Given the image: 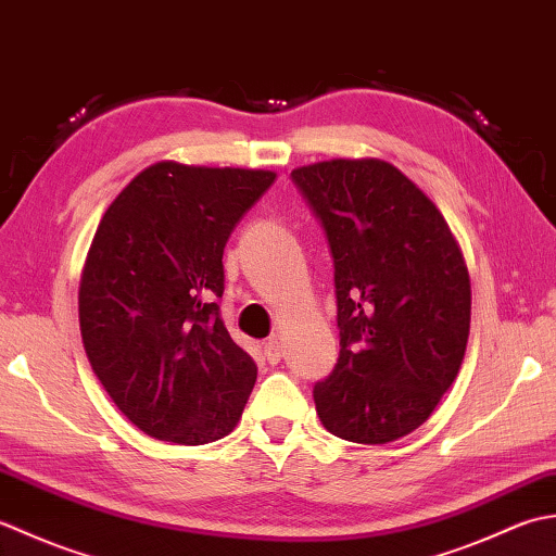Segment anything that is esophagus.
<instances>
[{
  "instance_id": "1",
  "label": "esophagus",
  "mask_w": 556,
  "mask_h": 556,
  "mask_svg": "<svg viewBox=\"0 0 556 556\" xmlns=\"http://www.w3.org/2000/svg\"><path fill=\"white\" fill-rule=\"evenodd\" d=\"M264 357L270 362V365H278V362L282 359V345L278 338H268V341L264 343Z\"/></svg>"
}]
</instances>
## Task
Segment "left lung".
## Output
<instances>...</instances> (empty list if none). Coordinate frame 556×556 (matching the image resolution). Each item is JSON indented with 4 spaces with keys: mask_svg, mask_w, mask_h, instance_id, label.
Instances as JSON below:
<instances>
[{
    "mask_svg": "<svg viewBox=\"0 0 556 556\" xmlns=\"http://www.w3.org/2000/svg\"><path fill=\"white\" fill-rule=\"evenodd\" d=\"M328 237L341 328L331 377L314 387L328 432L389 444L415 432L458 377L470 276L444 215L399 167L333 157L292 169Z\"/></svg>",
    "mask_w": 556,
    "mask_h": 556,
    "instance_id": "8db88e82",
    "label": "left lung"
}]
</instances>
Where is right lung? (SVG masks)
I'll return each instance as SVG.
<instances>
[{
  "label": "right lung",
  "mask_w": 556,
  "mask_h": 556,
  "mask_svg": "<svg viewBox=\"0 0 556 556\" xmlns=\"http://www.w3.org/2000/svg\"><path fill=\"white\" fill-rule=\"evenodd\" d=\"M276 173L161 161L110 203L78 286L90 367L153 439L199 446L230 434L256 365L223 324V249Z\"/></svg>",
  "instance_id": "obj_1"
}]
</instances>
